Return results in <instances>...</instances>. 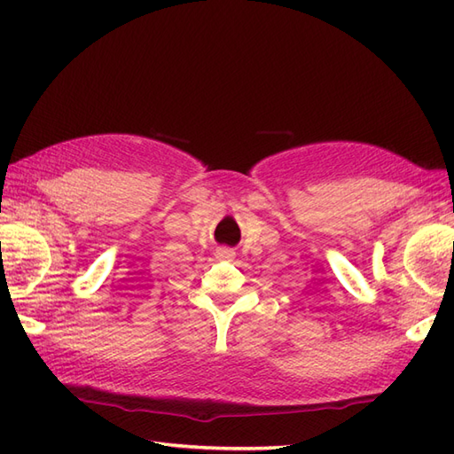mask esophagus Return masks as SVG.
Instances as JSON below:
<instances>
[{
  "instance_id": "obj_1",
  "label": "esophagus",
  "mask_w": 454,
  "mask_h": 454,
  "mask_svg": "<svg viewBox=\"0 0 454 454\" xmlns=\"http://www.w3.org/2000/svg\"><path fill=\"white\" fill-rule=\"evenodd\" d=\"M218 255L222 257V259H230V257H234V252H232V249H220V252H218Z\"/></svg>"
}]
</instances>
